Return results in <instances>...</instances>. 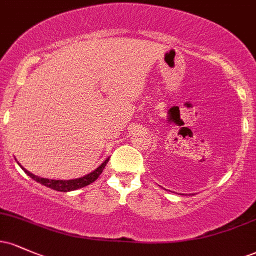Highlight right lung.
Returning a JSON list of instances; mask_svg holds the SVG:
<instances>
[{
	"label": "right lung",
	"mask_w": 256,
	"mask_h": 256,
	"mask_svg": "<svg viewBox=\"0 0 256 256\" xmlns=\"http://www.w3.org/2000/svg\"><path fill=\"white\" fill-rule=\"evenodd\" d=\"M107 162H108V158L104 161V162H102V165L98 166L95 171H92L91 173H89V174L84 176V177H82V178L71 179V180H54V179L40 178V177H37V176L32 174V173H30L28 171H26L22 166H20V167L24 170L26 174L30 176L34 180L43 184L44 186H48V188H50V189L56 190V192H72V190H77V189H79V188H84V186H86V185L92 183V182H95L96 179L100 177V174H101L102 171H104L106 164Z\"/></svg>",
	"instance_id": "obj_1"
}]
</instances>
